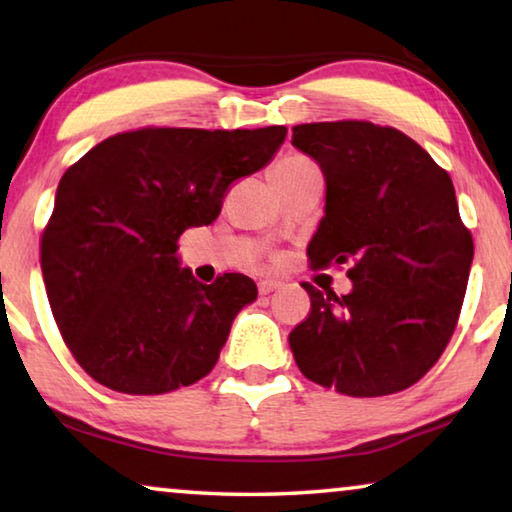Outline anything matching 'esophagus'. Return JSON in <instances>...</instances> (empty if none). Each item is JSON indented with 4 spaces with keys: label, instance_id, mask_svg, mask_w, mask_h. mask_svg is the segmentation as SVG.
<instances>
[{
    "label": "esophagus",
    "instance_id": "obj_1",
    "mask_svg": "<svg viewBox=\"0 0 512 512\" xmlns=\"http://www.w3.org/2000/svg\"><path fill=\"white\" fill-rule=\"evenodd\" d=\"M280 287V282H275V280H262L257 285V289H259V296H269V294H273L275 289Z\"/></svg>",
    "mask_w": 512,
    "mask_h": 512
}]
</instances>
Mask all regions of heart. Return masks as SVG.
<instances>
[{"label": "heart", "instance_id": "1", "mask_svg": "<svg viewBox=\"0 0 512 512\" xmlns=\"http://www.w3.org/2000/svg\"><path fill=\"white\" fill-rule=\"evenodd\" d=\"M285 161H305L303 157H289V159H285Z\"/></svg>", "mask_w": 512, "mask_h": 512}]
</instances>
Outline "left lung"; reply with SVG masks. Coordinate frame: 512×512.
Listing matches in <instances>:
<instances>
[{
	"label": "left lung",
	"instance_id": "1",
	"mask_svg": "<svg viewBox=\"0 0 512 512\" xmlns=\"http://www.w3.org/2000/svg\"><path fill=\"white\" fill-rule=\"evenodd\" d=\"M291 143L326 175L314 269L348 266L353 291L303 282L312 307L289 346L305 378L387 396L433 369L458 326L474 239L449 173L417 141L369 120L296 125Z\"/></svg>",
	"mask_w": 512,
	"mask_h": 512
}]
</instances>
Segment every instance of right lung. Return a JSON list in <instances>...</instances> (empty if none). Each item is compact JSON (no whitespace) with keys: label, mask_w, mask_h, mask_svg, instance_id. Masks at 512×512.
I'll return each instance as SVG.
<instances>
[{"label":"right lung","mask_w":512,"mask_h":512,"mask_svg":"<svg viewBox=\"0 0 512 512\" xmlns=\"http://www.w3.org/2000/svg\"><path fill=\"white\" fill-rule=\"evenodd\" d=\"M287 136L262 129L141 127L113 134L63 173L40 234V269L63 342L97 383L168 394L214 369L243 305V273L202 285L177 262L186 227L214 223L234 182Z\"/></svg>","instance_id":"1"}]
</instances>
